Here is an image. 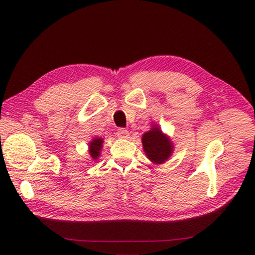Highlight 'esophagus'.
Returning a JSON list of instances; mask_svg holds the SVG:
<instances>
[{"label":"esophagus","mask_w":255,"mask_h":255,"mask_svg":"<svg viewBox=\"0 0 255 255\" xmlns=\"http://www.w3.org/2000/svg\"><path fill=\"white\" fill-rule=\"evenodd\" d=\"M116 134H117V137L123 138V139H126V138L129 137V132H128L127 129H125V128H119L117 132H116Z\"/></svg>","instance_id":"esophagus-1"}]
</instances>
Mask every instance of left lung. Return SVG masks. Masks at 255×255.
I'll return each instance as SVG.
<instances>
[{
    "label": "left lung",
    "instance_id": "left-lung-1",
    "mask_svg": "<svg viewBox=\"0 0 255 255\" xmlns=\"http://www.w3.org/2000/svg\"><path fill=\"white\" fill-rule=\"evenodd\" d=\"M144 152L153 163H163L172 153L173 145L170 140L156 127L145 132L142 137Z\"/></svg>",
    "mask_w": 255,
    "mask_h": 255
}]
</instances>
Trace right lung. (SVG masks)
Masks as SVG:
<instances>
[{
	"label": "right lung",
	"mask_w": 255,
	"mask_h": 255,
	"mask_svg": "<svg viewBox=\"0 0 255 255\" xmlns=\"http://www.w3.org/2000/svg\"><path fill=\"white\" fill-rule=\"evenodd\" d=\"M102 143L103 140L102 139H94L93 141L90 143V154L93 159H97V156L100 155L101 149H102Z\"/></svg>",
	"instance_id": "add662e5"
}]
</instances>
